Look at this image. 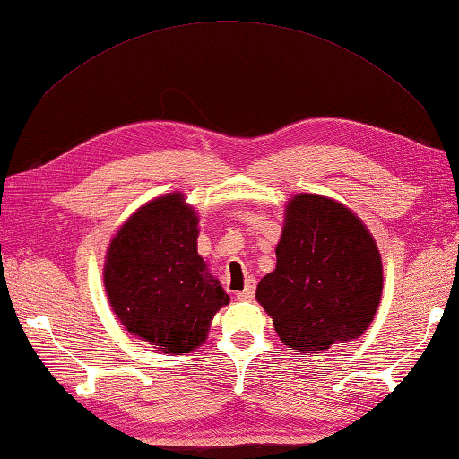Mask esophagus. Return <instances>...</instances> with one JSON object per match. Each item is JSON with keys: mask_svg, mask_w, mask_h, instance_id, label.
Listing matches in <instances>:
<instances>
[{"mask_svg": "<svg viewBox=\"0 0 459 459\" xmlns=\"http://www.w3.org/2000/svg\"><path fill=\"white\" fill-rule=\"evenodd\" d=\"M253 297H255V281L248 279L247 287L240 290V293H237V301H251Z\"/></svg>", "mask_w": 459, "mask_h": 459, "instance_id": "esophagus-1", "label": "esophagus"}]
</instances>
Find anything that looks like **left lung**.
Listing matches in <instances>:
<instances>
[{
	"label": "left lung",
	"instance_id": "obj_1",
	"mask_svg": "<svg viewBox=\"0 0 459 459\" xmlns=\"http://www.w3.org/2000/svg\"><path fill=\"white\" fill-rule=\"evenodd\" d=\"M277 266L256 285V301L281 341L299 355L359 339L383 293L375 238L343 203L295 195L285 206Z\"/></svg>",
	"mask_w": 459,
	"mask_h": 459
}]
</instances>
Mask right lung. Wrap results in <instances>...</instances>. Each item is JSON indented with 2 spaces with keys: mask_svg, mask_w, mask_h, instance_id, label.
<instances>
[{
  "mask_svg": "<svg viewBox=\"0 0 459 459\" xmlns=\"http://www.w3.org/2000/svg\"><path fill=\"white\" fill-rule=\"evenodd\" d=\"M196 238V211L182 193H169L140 206L106 248L108 303L124 329L156 351L201 347L214 315L230 303Z\"/></svg>",
  "mask_w": 459,
  "mask_h": 459,
  "instance_id": "add662e5",
  "label": "right lung"
}]
</instances>
